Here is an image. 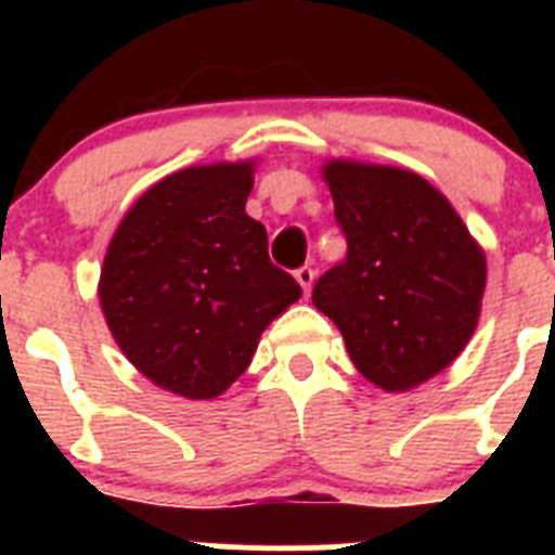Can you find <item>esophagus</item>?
<instances>
[{
	"instance_id": "obj_1",
	"label": "esophagus",
	"mask_w": 555,
	"mask_h": 555,
	"mask_svg": "<svg viewBox=\"0 0 555 555\" xmlns=\"http://www.w3.org/2000/svg\"><path fill=\"white\" fill-rule=\"evenodd\" d=\"M294 278H297V283H300L302 286V292H311V286H313V269L311 267H300L297 269V272H294Z\"/></svg>"
}]
</instances>
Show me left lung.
Masks as SVG:
<instances>
[{"label": "left lung", "instance_id": "obj_1", "mask_svg": "<svg viewBox=\"0 0 555 555\" xmlns=\"http://www.w3.org/2000/svg\"><path fill=\"white\" fill-rule=\"evenodd\" d=\"M347 258L313 286V306L345 336L356 370L384 391L439 375L475 333L487 255L425 178L395 166L331 160Z\"/></svg>", "mask_w": 555, "mask_h": 555}]
</instances>
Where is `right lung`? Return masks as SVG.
<instances>
[{
    "instance_id": "1",
    "label": "right lung",
    "mask_w": 555,
    "mask_h": 555,
    "mask_svg": "<svg viewBox=\"0 0 555 555\" xmlns=\"http://www.w3.org/2000/svg\"><path fill=\"white\" fill-rule=\"evenodd\" d=\"M253 160L189 166L125 214L100 274V306L141 375L189 400L219 397L302 288L274 267L247 217Z\"/></svg>"
}]
</instances>
